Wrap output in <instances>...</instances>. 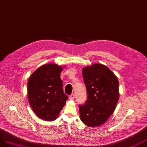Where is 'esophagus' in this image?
<instances>
[{"label": "esophagus", "instance_id": "34e87169", "mask_svg": "<svg viewBox=\"0 0 147 147\" xmlns=\"http://www.w3.org/2000/svg\"><path fill=\"white\" fill-rule=\"evenodd\" d=\"M75 98V95L74 94H71L70 96H69V100H74Z\"/></svg>", "mask_w": 147, "mask_h": 147}]
</instances>
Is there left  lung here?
I'll return each instance as SVG.
<instances>
[{"label":"left lung","mask_w":147,"mask_h":147,"mask_svg":"<svg viewBox=\"0 0 147 147\" xmlns=\"http://www.w3.org/2000/svg\"><path fill=\"white\" fill-rule=\"evenodd\" d=\"M82 73L87 99L79 105L80 119L87 126L98 127L115 110L119 98L118 79L107 66L100 63L84 67Z\"/></svg>","instance_id":"left-lung-1"}]
</instances>
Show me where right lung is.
Here are the masks:
<instances>
[{"instance_id": "right-lung-1", "label": "right lung", "mask_w": 147, "mask_h": 147, "mask_svg": "<svg viewBox=\"0 0 147 147\" xmlns=\"http://www.w3.org/2000/svg\"><path fill=\"white\" fill-rule=\"evenodd\" d=\"M65 66L54 63L40 66L28 81V99L32 111L41 119L55 120L68 99L63 91L60 73Z\"/></svg>"}]
</instances>
